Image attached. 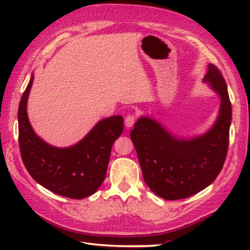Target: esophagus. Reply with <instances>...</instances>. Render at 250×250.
Masks as SVG:
<instances>
[{
  "mask_svg": "<svg viewBox=\"0 0 250 250\" xmlns=\"http://www.w3.org/2000/svg\"><path fill=\"white\" fill-rule=\"evenodd\" d=\"M134 124H135V116H133V115H129V116H126V117H125V125L126 128H131V126L133 125Z\"/></svg>",
  "mask_w": 250,
  "mask_h": 250,
  "instance_id": "obj_1",
  "label": "esophagus"
}]
</instances>
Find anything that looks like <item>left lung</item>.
<instances>
[{"label": "left lung", "mask_w": 250, "mask_h": 250, "mask_svg": "<svg viewBox=\"0 0 250 250\" xmlns=\"http://www.w3.org/2000/svg\"><path fill=\"white\" fill-rule=\"evenodd\" d=\"M204 82L221 100L217 120L205 134L178 139L149 117H141L130 133L145 183L162 199H186L208 187L226 161L232 119L227 83L213 64Z\"/></svg>", "instance_id": "8db88e82"}]
</instances>
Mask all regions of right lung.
Here are the masks:
<instances>
[{
  "instance_id": "1",
  "label": "right lung",
  "mask_w": 250,
  "mask_h": 250,
  "mask_svg": "<svg viewBox=\"0 0 250 250\" xmlns=\"http://www.w3.org/2000/svg\"><path fill=\"white\" fill-rule=\"evenodd\" d=\"M33 81L32 74L18 108L19 147L24 167L36 183L51 192L70 199L87 198L104 182L111 147L124 132V118L113 116L99 121L74 146H51L36 135L26 114Z\"/></svg>"
}]
</instances>
